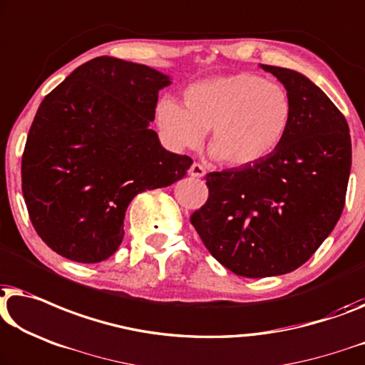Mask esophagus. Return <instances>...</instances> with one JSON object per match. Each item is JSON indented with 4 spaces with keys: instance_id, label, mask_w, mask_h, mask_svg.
Returning <instances> with one entry per match:
<instances>
[{
    "instance_id": "esophagus-1",
    "label": "esophagus",
    "mask_w": 365,
    "mask_h": 365,
    "mask_svg": "<svg viewBox=\"0 0 365 365\" xmlns=\"http://www.w3.org/2000/svg\"><path fill=\"white\" fill-rule=\"evenodd\" d=\"M205 174V170L202 166L199 165V163H192L191 168H189V176L192 178H202Z\"/></svg>"
}]
</instances>
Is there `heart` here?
Instances as JSON below:
<instances>
[{"instance_id": "1", "label": "heart", "mask_w": 365, "mask_h": 365, "mask_svg": "<svg viewBox=\"0 0 365 365\" xmlns=\"http://www.w3.org/2000/svg\"><path fill=\"white\" fill-rule=\"evenodd\" d=\"M158 103L156 118L170 143L199 148L210 130L212 156L234 168L258 165L287 140L294 103L282 83L252 72L194 82Z\"/></svg>"}]
</instances>
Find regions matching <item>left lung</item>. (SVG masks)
I'll return each instance as SVG.
<instances>
[{"mask_svg":"<svg viewBox=\"0 0 365 365\" xmlns=\"http://www.w3.org/2000/svg\"><path fill=\"white\" fill-rule=\"evenodd\" d=\"M260 67L293 98L287 140L258 165L205 174L209 197L191 215L210 255L247 278L309 260L341 217L352 161L349 125L326 93L299 72Z\"/></svg>","mask_w":365,"mask_h":365,"instance_id":"8db88e82","label":"left lung"}]
</instances>
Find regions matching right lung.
Masks as SVG:
<instances>
[{
  "label": "right lung",
  "mask_w": 365,
  "mask_h": 365,
  "mask_svg": "<svg viewBox=\"0 0 365 365\" xmlns=\"http://www.w3.org/2000/svg\"><path fill=\"white\" fill-rule=\"evenodd\" d=\"M170 77L115 57L77 67L39 105L21 181L29 219L47 247L78 263L112 257L131 199L186 176L192 160L150 130Z\"/></svg>",
  "instance_id": "add662e5"
}]
</instances>
